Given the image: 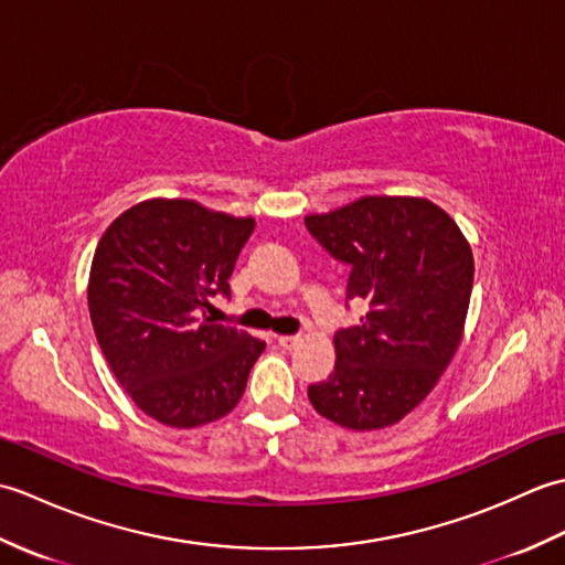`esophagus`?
Masks as SVG:
<instances>
[{
	"label": "esophagus",
	"mask_w": 565,
	"mask_h": 565,
	"mask_svg": "<svg viewBox=\"0 0 565 565\" xmlns=\"http://www.w3.org/2000/svg\"><path fill=\"white\" fill-rule=\"evenodd\" d=\"M276 342H279V347H284V350H291V347L298 344V334H279Z\"/></svg>",
	"instance_id": "34e87169"
}]
</instances>
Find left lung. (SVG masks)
I'll return each mask as SVG.
<instances>
[{"instance_id":"left-lung-1","label":"left lung","mask_w":565,"mask_h":565,"mask_svg":"<svg viewBox=\"0 0 565 565\" xmlns=\"http://www.w3.org/2000/svg\"><path fill=\"white\" fill-rule=\"evenodd\" d=\"M306 227L350 267L347 298L369 303L359 326L334 332V371L308 398L347 429L388 427L427 398L461 342L471 247L439 206L411 196L359 199Z\"/></svg>"}]
</instances>
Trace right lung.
I'll list each match as a JSON object with an SVG mask.
<instances>
[{
    "mask_svg": "<svg viewBox=\"0 0 565 565\" xmlns=\"http://www.w3.org/2000/svg\"><path fill=\"white\" fill-rule=\"evenodd\" d=\"M255 221L184 199L142 201L106 227L89 271V316L114 376L167 427L221 419L243 398L262 340L215 322Z\"/></svg>",
    "mask_w": 565,
    "mask_h": 565,
    "instance_id": "obj_1",
    "label": "right lung"
}]
</instances>
